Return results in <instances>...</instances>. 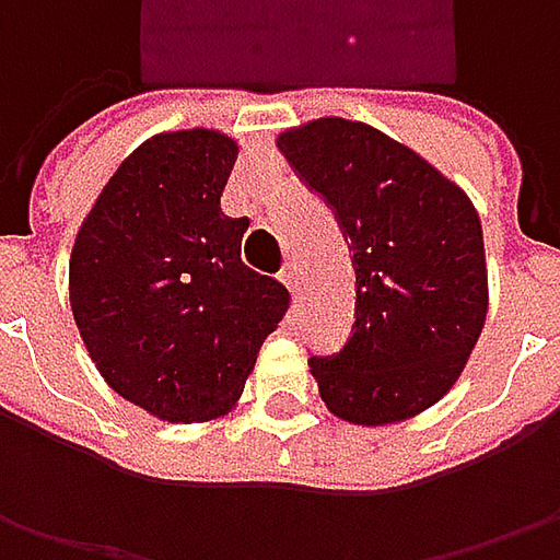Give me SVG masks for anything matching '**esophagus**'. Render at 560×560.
Returning <instances> with one entry per match:
<instances>
[{
  "mask_svg": "<svg viewBox=\"0 0 560 560\" xmlns=\"http://www.w3.org/2000/svg\"><path fill=\"white\" fill-rule=\"evenodd\" d=\"M280 283H283L292 295L299 292V270H295V265H287V268L280 270Z\"/></svg>",
  "mask_w": 560,
  "mask_h": 560,
  "instance_id": "34e87169",
  "label": "esophagus"
}]
</instances>
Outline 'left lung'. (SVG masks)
Here are the masks:
<instances>
[{"mask_svg":"<svg viewBox=\"0 0 560 560\" xmlns=\"http://www.w3.org/2000/svg\"><path fill=\"white\" fill-rule=\"evenodd\" d=\"M336 211L355 265V324L312 376L336 418H418L462 376L489 308L483 226L462 186L371 124L317 118L277 137Z\"/></svg>","mask_w":560,"mask_h":560,"instance_id":"obj_1","label":"left lung"}]
</instances>
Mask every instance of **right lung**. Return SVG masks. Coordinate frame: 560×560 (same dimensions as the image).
<instances>
[{
  "label": "right lung",
  "mask_w": 560,
  "mask_h": 560,
  "mask_svg": "<svg viewBox=\"0 0 560 560\" xmlns=\"http://www.w3.org/2000/svg\"><path fill=\"white\" fill-rule=\"evenodd\" d=\"M236 155V140L208 127L145 140L71 248V312L96 371L171 423L224 418L290 308L283 283L243 265L248 218L221 208Z\"/></svg>",
  "instance_id": "obj_1"
}]
</instances>
